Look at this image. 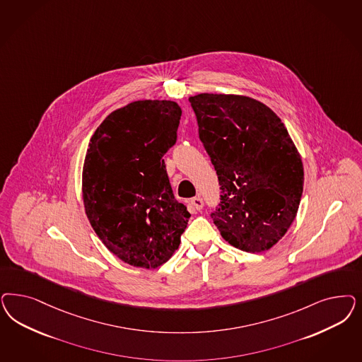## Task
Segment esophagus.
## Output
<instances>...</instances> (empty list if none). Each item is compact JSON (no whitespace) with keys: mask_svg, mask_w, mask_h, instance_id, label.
<instances>
[{"mask_svg":"<svg viewBox=\"0 0 362 362\" xmlns=\"http://www.w3.org/2000/svg\"><path fill=\"white\" fill-rule=\"evenodd\" d=\"M190 205L196 210H201L204 208V199L201 197H193L190 199Z\"/></svg>","mask_w":362,"mask_h":362,"instance_id":"obj_1","label":"esophagus"}]
</instances>
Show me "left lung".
Instances as JSON below:
<instances>
[{
    "instance_id": "1",
    "label": "left lung",
    "mask_w": 362,
    "mask_h": 362,
    "mask_svg": "<svg viewBox=\"0 0 362 362\" xmlns=\"http://www.w3.org/2000/svg\"><path fill=\"white\" fill-rule=\"evenodd\" d=\"M189 103L221 190L210 217L230 245L268 250L292 225L303 196V161L288 130L268 106L244 95L202 93Z\"/></svg>"
}]
</instances>
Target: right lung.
Masks as SVG:
<instances>
[{
	"instance_id": "obj_1",
	"label": "right lung",
	"mask_w": 362,
	"mask_h": 362,
	"mask_svg": "<svg viewBox=\"0 0 362 362\" xmlns=\"http://www.w3.org/2000/svg\"><path fill=\"white\" fill-rule=\"evenodd\" d=\"M181 113L173 101H134L106 117L89 142L82 172L86 216L106 247L133 267L165 264L190 218L163 158L177 141Z\"/></svg>"
}]
</instances>
